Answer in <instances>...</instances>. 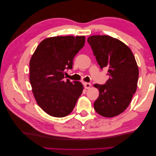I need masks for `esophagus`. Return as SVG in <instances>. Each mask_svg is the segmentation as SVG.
<instances>
[{
    "instance_id": "1",
    "label": "esophagus",
    "mask_w": 156,
    "mask_h": 156,
    "mask_svg": "<svg viewBox=\"0 0 156 156\" xmlns=\"http://www.w3.org/2000/svg\"><path fill=\"white\" fill-rule=\"evenodd\" d=\"M84 87L86 89L90 88L91 87V84L89 83V82H84Z\"/></svg>"
}]
</instances>
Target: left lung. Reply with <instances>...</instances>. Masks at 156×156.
Wrapping results in <instances>:
<instances>
[{
	"mask_svg": "<svg viewBox=\"0 0 156 156\" xmlns=\"http://www.w3.org/2000/svg\"><path fill=\"white\" fill-rule=\"evenodd\" d=\"M87 41L101 69L108 68V80L96 84L99 97L94 103L98 114L113 117L122 113L135 93L139 69L134 55L127 45L108 35H92Z\"/></svg>",
	"mask_w": 156,
	"mask_h": 156,
	"instance_id": "left-lung-1",
	"label": "left lung"
}]
</instances>
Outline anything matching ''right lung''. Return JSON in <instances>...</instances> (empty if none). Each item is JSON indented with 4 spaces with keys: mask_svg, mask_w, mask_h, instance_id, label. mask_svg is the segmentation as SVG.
<instances>
[{
    "mask_svg": "<svg viewBox=\"0 0 156 156\" xmlns=\"http://www.w3.org/2000/svg\"><path fill=\"white\" fill-rule=\"evenodd\" d=\"M84 36H58L43 40L31 58L29 80L37 103L46 113L64 117L73 111L84 87L67 79L73 59L84 47Z\"/></svg>",
    "mask_w": 156,
    "mask_h": 156,
    "instance_id": "add662e5",
    "label": "right lung"
}]
</instances>
